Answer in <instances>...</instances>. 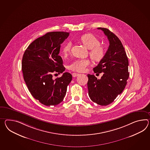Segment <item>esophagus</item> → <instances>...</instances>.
Listing matches in <instances>:
<instances>
[{
    "label": "esophagus",
    "mask_w": 150,
    "mask_h": 150,
    "mask_svg": "<svg viewBox=\"0 0 150 150\" xmlns=\"http://www.w3.org/2000/svg\"><path fill=\"white\" fill-rule=\"evenodd\" d=\"M72 75H73V76L74 77H75L77 76H79V74L78 73H74L72 74Z\"/></svg>",
    "instance_id": "1"
}]
</instances>
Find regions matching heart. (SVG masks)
Masks as SVG:
<instances>
[{"label": "heart", "mask_w": 150, "mask_h": 150, "mask_svg": "<svg viewBox=\"0 0 150 150\" xmlns=\"http://www.w3.org/2000/svg\"><path fill=\"white\" fill-rule=\"evenodd\" d=\"M81 42L89 49V55L95 61H99L103 57L105 54L104 48L101 46L99 39L91 33H87L81 37ZM72 44L70 42L67 43L62 48V53L67 56L71 51ZM91 61L88 59H77L71 62L69 69L74 71L83 72L90 65Z\"/></svg>", "instance_id": "obj_1"}]
</instances>
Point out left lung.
Listing matches in <instances>:
<instances>
[{
  "label": "left lung",
  "mask_w": 150,
  "mask_h": 150,
  "mask_svg": "<svg viewBox=\"0 0 150 150\" xmlns=\"http://www.w3.org/2000/svg\"><path fill=\"white\" fill-rule=\"evenodd\" d=\"M107 37L110 45L98 66L93 68L95 73L103 75L98 79L88 74V94L93 102L101 106L110 105L124 91L129 77L128 59L119 38L106 28H98Z\"/></svg>",
  "instance_id": "left-lung-1"
}]
</instances>
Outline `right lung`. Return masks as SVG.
<instances>
[{
	"label": "right lung",
	"instance_id": "add662e5",
	"mask_svg": "<svg viewBox=\"0 0 150 150\" xmlns=\"http://www.w3.org/2000/svg\"><path fill=\"white\" fill-rule=\"evenodd\" d=\"M69 33L50 32L33 41L23 56L24 80L31 95L45 106H56L63 101L67 86L72 80L69 73L54 79L53 74L62 73L65 68L59 55L61 44Z\"/></svg>",
	"mask_w": 150,
	"mask_h": 150
}]
</instances>
